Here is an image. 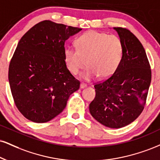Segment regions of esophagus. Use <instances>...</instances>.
Masks as SVG:
<instances>
[{
	"mask_svg": "<svg viewBox=\"0 0 160 160\" xmlns=\"http://www.w3.org/2000/svg\"><path fill=\"white\" fill-rule=\"evenodd\" d=\"M86 86H87V85H86V84H85V83H81L80 85V88H81V89H82V88H86Z\"/></svg>",
	"mask_w": 160,
	"mask_h": 160,
	"instance_id": "1",
	"label": "esophagus"
}]
</instances>
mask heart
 I'll list each match as a JSON object with an SVG mask.
<instances>
[{"mask_svg": "<svg viewBox=\"0 0 160 160\" xmlns=\"http://www.w3.org/2000/svg\"><path fill=\"white\" fill-rule=\"evenodd\" d=\"M77 48L67 46L64 57L67 68L72 74H78L87 65L81 78L91 80L99 76L105 79L111 76L122 60L123 44L115 35L88 31L76 39Z\"/></svg>", "mask_w": 160, "mask_h": 160, "instance_id": "obj_1", "label": "heart"}]
</instances>
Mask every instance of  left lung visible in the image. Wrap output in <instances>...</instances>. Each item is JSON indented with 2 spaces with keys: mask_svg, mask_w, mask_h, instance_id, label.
<instances>
[{
  "mask_svg": "<svg viewBox=\"0 0 160 160\" xmlns=\"http://www.w3.org/2000/svg\"><path fill=\"white\" fill-rule=\"evenodd\" d=\"M123 44L122 60L112 76L95 86L96 95L89 104L92 116L109 128L130 124L142 113L151 81L145 51L130 30L113 28Z\"/></svg>",
  "mask_w": 160,
  "mask_h": 160,
  "instance_id": "8db88e82",
  "label": "left lung"
}]
</instances>
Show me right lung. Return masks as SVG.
Wrapping results in <instances>:
<instances>
[{
    "mask_svg": "<svg viewBox=\"0 0 160 160\" xmlns=\"http://www.w3.org/2000/svg\"><path fill=\"white\" fill-rule=\"evenodd\" d=\"M81 28L43 21L19 41L9 67V82L17 108L36 123L49 122L65 108L80 82L68 68L65 42Z\"/></svg>",
    "mask_w": 160,
    "mask_h": 160,
    "instance_id": "add662e5",
    "label": "right lung"
}]
</instances>
